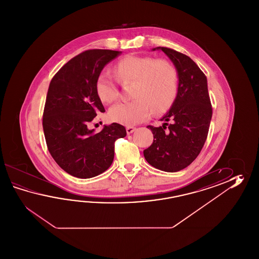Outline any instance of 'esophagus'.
<instances>
[{"instance_id": "esophagus-1", "label": "esophagus", "mask_w": 259, "mask_h": 259, "mask_svg": "<svg viewBox=\"0 0 259 259\" xmlns=\"http://www.w3.org/2000/svg\"><path fill=\"white\" fill-rule=\"evenodd\" d=\"M135 130H136V127H126V131H127V134H131L133 132H135Z\"/></svg>"}]
</instances>
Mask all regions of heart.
<instances>
[{"label":"heart","mask_w":259,"mask_h":259,"mask_svg":"<svg viewBox=\"0 0 259 259\" xmlns=\"http://www.w3.org/2000/svg\"><path fill=\"white\" fill-rule=\"evenodd\" d=\"M116 74L121 83L134 82L131 94L134 100L110 107L108 116L112 121L131 127L145 120L152 110L160 113L167 109L176 98L179 74L169 61L130 55L116 64ZM95 91L105 104L117 98V80L108 69L100 72Z\"/></svg>","instance_id":"1"}]
</instances>
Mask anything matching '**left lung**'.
Here are the masks:
<instances>
[{"label":"left lung","instance_id":"8db88e82","mask_svg":"<svg viewBox=\"0 0 259 259\" xmlns=\"http://www.w3.org/2000/svg\"><path fill=\"white\" fill-rule=\"evenodd\" d=\"M169 57L179 74L178 94L165 123L147 126L154 142L143 151L149 164L165 172H177L191 165L204 146L212 117L207 79L189 56L166 47H157Z\"/></svg>","mask_w":259,"mask_h":259}]
</instances>
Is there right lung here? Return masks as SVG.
<instances>
[{
	"label": "right lung",
	"instance_id": "obj_1",
	"mask_svg": "<svg viewBox=\"0 0 259 259\" xmlns=\"http://www.w3.org/2000/svg\"><path fill=\"white\" fill-rule=\"evenodd\" d=\"M121 52L87 50L61 67L50 82L42 127L50 154L72 176L90 179L105 172L115 154V142L127 134L124 126L112 123L102 132L89 130L105 107L95 82L105 65Z\"/></svg>",
	"mask_w": 259,
	"mask_h": 259
}]
</instances>
